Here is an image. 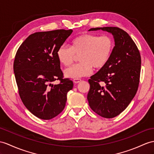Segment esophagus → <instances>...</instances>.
I'll use <instances>...</instances> for the list:
<instances>
[{
	"label": "esophagus",
	"instance_id": "obj_1",
	"mask_svg": "<svg viewBox=\"0 0 154 154\" xmlns=\"http://www.w3.org/2000/svg\"><path fill=\"white\" fill-rule=\"evenodd\" d=\"M81 81H82V80L80 79V78H75V79L73 80V82H74L75 84L79 83V82H80Z\"/></svg>",
	"mask_w": 154,
	"mask_h": 154
}]
</instances>
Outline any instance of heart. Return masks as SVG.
<instances>
[{"instance_id":"heart-1","label":"heart","mask_w":154,"mask_h":154,"mask_svg":"<svg viewBox=\"0 0 154 154\" xmlns=\"http://www.w3.org/2000/svg\"><path fill=\"white\" fill-rule=\"evenodd\" d=\"M114 48V41L108 35L83 34L71 40L70 48L61 46L57 51L59 61L65 66L72 64L76 55L80 62L65 70V76L70 78H79L88 76L93 67L102 69L109 61Z\"/></svg>"}]
</instances>
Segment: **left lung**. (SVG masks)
<instances>
[{"mask_svg":"<svg viewBox=\"0 0 154 154\" xmlns=\"http://www.w3.org/2000/svg\"><path fill=\"white\" fill-rule=\"evenodd\" d=\"M103 30L114 36L115 46L109 61L88 80V100L90 108L105 118L118 116L136 95L140 80L141 57L133 39L116 27L91 28Z\"/></svg>","mask_w":154,"mask_h":154,"instance_id":"left-lung-1","label":"left lung"}]
</instances>
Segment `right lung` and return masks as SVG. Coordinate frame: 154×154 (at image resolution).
Instances as JSON below:
<instances>
[{
    "instance_id": "obj_1",
    "label": "right lung",
    "mask_w": 154,
    "mask_h": 154,
    "mask_svg": "<svg viewBox=\"0 0 154 154\" xmlns=\"http://www.w3.org/2000/svg\"><path fill=\"white\" fill-rule=\"evenodd\" d=\"M72 32L59 29L29 36L17 51L14 72L19 94L25 107L42 119L55 118L65 107L66 95L73 88L63 79L57 51ZM60 80L59 85L52 82Z\"/></svg>"
}]
</instances>
